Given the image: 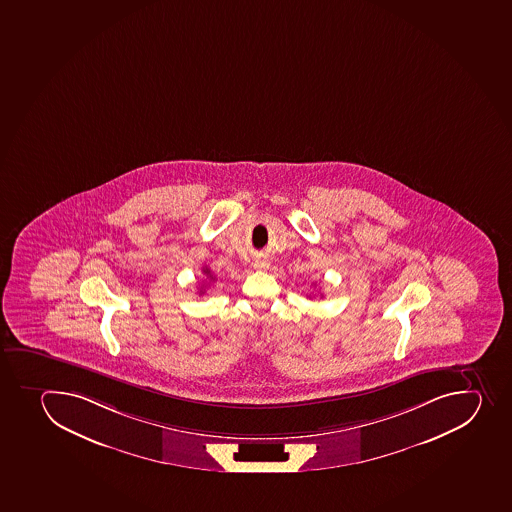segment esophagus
Wrapping results in <instances>:
<instances>
[{
	"mask_svg": "<svg viewBox=\"0 0 512 512\" xmlns=\"http://www.w3.org/2000/svg\"><path fill=\"white\" fill-rule=\"evenodd\" d=\"M268 260H255L254 267L258 268V270H262V268H268Z\"/></svg>",
	"mask_w": 512,
	"mask_h": 512,
	"instance_id": "1",
	"label": "esophagus"
}]
</instances>
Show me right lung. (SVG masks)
Segmentation results:
<instances>
[{"mask_svg": "<svg viewBox=\"0 0 512 512\" xmlns=\"http://www.w3.org/2000/svg\"><path fill=\"white\" fill-rule=\"evenodd\" d=\"M204 273L205 275H207V278H209L210 282H212V280H215L214 275L210 273L209 268H204Z\"/></svg>", "mask_w": 512, "mask_h": 512, "instance_id": "1", "label": "right lung"}]
</instances>
